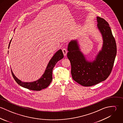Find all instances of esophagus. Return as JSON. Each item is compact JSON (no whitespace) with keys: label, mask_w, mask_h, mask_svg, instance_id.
Returning <instances> with one entry per match:
<instances>
[{"label":"esophagus","mask_w":123,"mask_h":123,"mask_svg":"<svg viewBox=\"0 0 123 123\" xmlns=\"http://www.w3.org/2000/svg\"><path fill=\"white\" fill-rule=\"evenodd\" d=\"M62 50V52H63L64 55L65 56L67 54V51L66 49V48H63Z\"/></svg>","instance_id":"esophagus-1"}]
</instances>
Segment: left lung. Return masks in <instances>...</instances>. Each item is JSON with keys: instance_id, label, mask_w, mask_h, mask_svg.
Wrapping results in <instances>:
<instances>
[{"instance_id": "1", "label": "left lung", "mask_w": 123, "mask_h": 123, "mask_svg": "<svg viewBox=\"0 0 123 123\" xmlns=\"http://www.w3.org/2000/svg\"><path fill=\"white\" fill-rule=\"evenodd\" d=\"M97 27L103 38V46L94 60L88 61L80 51L77 40H71L68 46L67 57L71 64V74L76 82L85 87L96 85L108 77L117 54V45L108 23L97 17Z\"/></svg>"}]
</instances>
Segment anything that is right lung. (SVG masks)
<instances>
[{"label": "right lung", "instance_id": "1", "mask_svg": "<svg viewBox=\"0 0 123 123\" xmlns=\"http://www.w3.org/2000/svg\"><path fill=\"white\" fill-rule=\"evenodd\" d=\"M11 40L12 39L9 43L8 49L9 48ZM63 57V54L62 53V50L61 49H60L54 54L53 57L49 61L46 68V70L42 77L39 80L31 82H22L15 76L11 70L12 76L17 83L21 87L32 90L40 91L43 89L48 87V86L50 84L53 80L52 72L53 69L56 63L62 59Z\"/></svg>", "mask_w": 123, "mask_h": 123}]
</instances>
